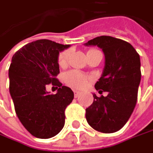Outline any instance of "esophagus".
<instances>
[{"instance_id": "obj_1", "label": "esophagus", "mask_w": 153, "mask_h": 153, "mask_svg": "<svg viewBox=\"0 0 153 153\" xmlns=\"http://www.w3.org/2000/svg\"><path fill=\"white\" fill-rule=\"evenodd\" d=\"M80 94H81V92H79V91H74V96H75V97H79Z\"/></svg>"}]
</instances>
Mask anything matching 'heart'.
<instances>
[{
	"mask_svg": "<svg viewBox=\"0 0 153 153\" xmlns=\"http://www.w3.org/2000/svg\"><path fill=\"white\" fill-rule=\"evenodd\" d=\"M92 50H95V49H91L88 52L92 51ZM71 53V49H65L59 53L58 57H57V62L60 67L64 68L67 66V64L69 62ZM62 78H63V82H65L68 86L74 88V89H77V90H81V89L85 88L90 82L89 76H85L84 74L77 71H70L66 72L63 75Z\"/></svg>",
	"mask_w": 153,
	"mask_h": 153,
	"instance_id": "1",
	"label": "heart"
}]
</instances>
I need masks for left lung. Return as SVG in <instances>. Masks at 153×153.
Segmentation results:
<instances>
[{
  "mask_svg": "<svg viewBox=\"0 0 153 153\" xmlns=\"http://www.w3.org/2000/svg\"><path fill=\"white\" fill-rule=\"evenodd\" d=\"M85 45H97L104 52L105 65L95 88L101 94L108 92L99 97L93 94L92 104L86 109L87 122L97 131L116 132L126 125L136 105L141 80L139 55L129 42L108 36H97Z\"/></svg>",
  "mask_w": 153,
  "mask_h": 153,
  "instance_id": "left-lung-1",
  "label": "left lung"
}]
</instances>
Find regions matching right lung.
<instances>
[{
	"label": "right lung",
	"mask_w": 153,
	"mask_h": 153,
	"mask_svg": "<svg viewBox=\"0 0 153 153\" xmlns=\"http://www.w3.org/2000/svg\"><path fill=\"white\" fill-rule=\"evenodd\" d=\"M69 47L42 39L24 45L12 57L9 92L19 120L36 137H52L64 126V111L74 93L56 78L60 72L57 57ZM49 84L59 87L56 94L46 91Z\"/></svg>",
	"instance_id": "1"
}]
</instances>
